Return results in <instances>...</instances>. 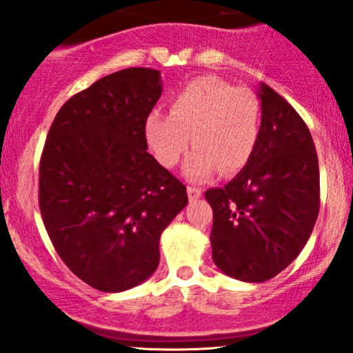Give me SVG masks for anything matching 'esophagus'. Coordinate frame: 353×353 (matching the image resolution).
I'll return each instance as SVG.
<instances>
[{
  "label": "esophagus",
  "instance_id": "obj_1",
  "mask_svg": "<svg viewBox=\"0 0 353 353\" xmlns=\"http://www.w3.org/2000/svg\"><path fill=\"white\" fill-rule=\"evenodd\" d=\"M188 196H189V201H197L202 196V190L197 189V188H190V185H189Z\"/></svg>",
  "mask_w": 353,
  "mask_h": 353
}]
</instances>
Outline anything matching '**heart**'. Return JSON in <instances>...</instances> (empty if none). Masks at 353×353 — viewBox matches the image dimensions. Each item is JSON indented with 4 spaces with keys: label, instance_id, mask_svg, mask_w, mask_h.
<instances>
[{
    "label": "heart",
    "instance_id": "obj_1",
    "mask_svg": "<svg viewBox=\"0 0 353 353\" xmlns=\"http://www.w3.org/2000/svg\"><path fill=\"white\" fill-rule=\"evenodd\" d=\"M144 134L165 168L179 163L190 143L196 148L184 163L190 181H204L217 169L230 176L244 169L261 137V101L249 88H234L216 76H202L174 94L171 114L154 109Z\"/></svg>",
    "mask_w": 353,
    "mask_h": 353
}]
</instances>
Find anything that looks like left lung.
Masks as SVG:
<instances>
[{"instance_id":"left-lung-1","label":"left lung","mask_w":353,"mask_h":353,"mask_svg":"<svg viewBox=\"0 0 353 353\" xmlns=\"http://www.w3.org/2000/svg\"><path fill=\"white\" fill-rule=\"evenodd\" d=\"M261 137L224 188L205 190L214 212L212 261L229 277L265 282L294 262L319 216V159L310 131L281 94L261 83Z\"/></svg>"}]
</instances>
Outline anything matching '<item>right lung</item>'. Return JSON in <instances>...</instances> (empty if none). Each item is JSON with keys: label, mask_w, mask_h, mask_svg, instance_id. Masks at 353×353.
Wrapping results in <instances>:
<instances>
[{"label": "right lung", "mask_w": 353, "mask_h": 353, "mask_svg": "<svg viewBox=\"0 0 353 353\" xmlns=\"http://www.w3.org/2000/svg\"><path fill=\"white\" fill-rule=\"evenodd\" d=\"M161 94V71L112 72L68 99L48 132L43 222L64 264L101 292L151 277L161 234L188 204L185 185L148 152L144 123Z\"/></svg>", "instance_id": "1"}]
</instances>
